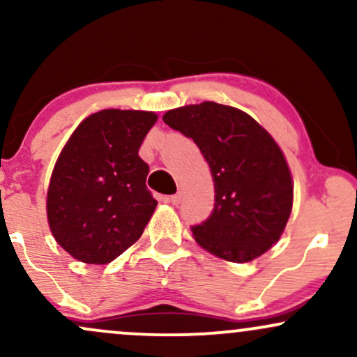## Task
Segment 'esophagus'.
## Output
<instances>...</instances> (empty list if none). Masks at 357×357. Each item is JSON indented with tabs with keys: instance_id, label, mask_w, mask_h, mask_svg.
<instances>
[{
	"instance_id": "34e87169",
	"label": "esophagus",
	"mask_w": 357,
	"mask_h": 357,
	"mask_svg": "<svg viewBox=\"0 0 357 357\" xmlns=\"http://www.w3.org/2000/svg\"><path fill=\"white\" fill-rule=\"evenodd\" d=\"M167 202H169L171 204H173V206H176V204H179L181 203V195H173V196H169V198H167Z\"/></svg>"
}]
</instances>
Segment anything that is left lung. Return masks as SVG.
Segmentation results:
<instances>
[{
	"label": "left lung",
	"mask_w": 357,
	"mask_h": 357,
	"mask_svg": "<svg viewBox=\"0 0 357 357\" xmlns=\"http://www.w3.org/2000/svg\"><path fill=\"white\" fill-rule=\"evenodd\" d=\"M162 121L195 141L213 176L215 208L191 228L196 243L235 264L264 255L280 240L294 203L275 139L247 112L216 102L171 109Z\"/></svg>",
	"instance_id": "8db88e82"
}]
</instances>
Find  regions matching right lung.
I'll return each instance as SVG.
<instances>
[{
  "label": "right lung",
  "instance_id": "obj_1",
  "mask_svg": "<svg viewBox=\"0 0 357 357\" xmlns=\"http://www.w3.org/2000/svg\"><path fill=\"white\" fill-rule=\"evenodd\" d=\"M158 121L147 110L105 109L77 126L47 191L53 238L75 260L104 265L141 238L158 202L139 147Z\"/></svg>",
  "mask_w": 357,
  "mask_h": 357
}]
</instances>
